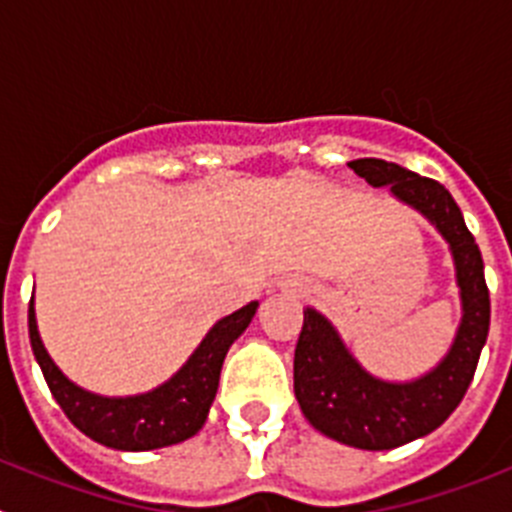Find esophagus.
Segmentation results:
<instances>
[{"label": "esophagus", "instance_id": "1", "mask_svg": "<svg viewBox=\"0 0 512 512\" xmlns=\"http://www.w3.org/2000/svg\"><path fill=\"white\" fill-rule=\"evenodd\" d=\"M297 292H302V289H297Z\"/></svg>", "mask_w": 512, "mask_h": 512}]
</instances>
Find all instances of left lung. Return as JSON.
<instances>
[{
    "instance_id": "8db88e82",
    "label": "left lung",
    "mask_w": 512,
    "mask_h": 512,
    "mask_svg": "<svg viewBox=\"0 0 512 512\" xmlns=\"http://www.w3.org/2000/svg\"><path fill=\"white\" fill-rule=\"evenodd\" d=\"M348 166L372 187H390L397 200L436 225L454 256L461 295V323L449 354L413 382H384L369 374L330 320L312 307L305 310L295 348V395L302 415L333 441L384 451L428 436L459 408L490 330V289L482 253L449 189L382 158H356Z\"/></svg>"
}]
</instances>
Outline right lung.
I'll use <instances>...</instances> for the list:
<instances>
[{"instance_id": "obj_1", "label": "right lung", "mask_w": 512, "mask_h": 512, "mask_svg": "<svg viewBox=\"0 0 512 512\" xmlns=\"http://www.w3.org/2000/svg\"><path fill=\"white\" fill-rule=\"evenodd\" d=\"M259 302H248L228 318L217 320L187 364L156 390L133 397H102L81 390L53 364L40 341L35 307L30 300L27 328L30 346L43 377L66 418L92 441L117 451H151L192 438L205 425L215 400L220 369L233 341L248 328Z\"/></svg>"}]
</instances>
